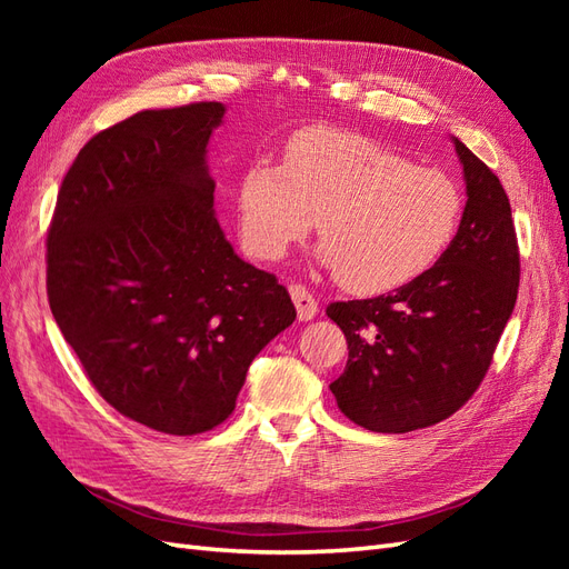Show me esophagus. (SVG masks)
<instances>
[{
    "mask_svg": "<svg viewBox=\"0 0 569 569\" xmlns=\"http://www.w3.org/2000/svg\"><path fill=\"white\" fill-rule=\"evenodd\" d=\"M289 295H291V301H295V306H297V316L301 322L316 318L318 299L311 295V291H308L303 284H291Z\"/></svg>",
    "mask_w": 569,
    "mask_h": 569,
    "instance_id": "34e87169",
    "label": "esophagus"
}]
</instances>
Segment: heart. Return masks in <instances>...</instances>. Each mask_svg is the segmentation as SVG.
<instances>
[{
	"mask_svg": "<svg viewBox=\"0 0 569 569\" xmlns=\"http://www.w3.org/2000/svg\"><path fill=\"white\" fill-rule=\"evenodd\" d=\"M237 230L249 253L280 258L318 220L320 258L353 295H382L432 270L462 226L465 194L366 134L308 128L284 161L253 159L239 176Z\"/></svg>",
	"mask_w": 569,
	"mask_h": 569,
	"instance_id": "heart-1",
	"label": "heart"
}]
</instances>
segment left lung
Listing matches in <instances>:
<instances>
[{"instance_id": "8db88e82", "label": "left lung", "mask_w": 569, "mask_h": 569, "mask_svg": "<svg viewBox=\"0 0 569 569\" xmlns=\"http://www.w3.org/2000/svg\"><path fill=\"white\" fill-rule=\"evenodd\" d=\"M468 203L441 261L387 297L327 306L349 343L330 385L339 410L370 432L403 435L472 399L518 301L520 249L501 180L456 140Z\"/></svg>"}]
</instances>
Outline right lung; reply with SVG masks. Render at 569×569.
Instances as JSON below:
<instances>
[{
  "label": "right lung",
  "instance_id": "obj_1",
  "mask_svg": "<svg viewBox=\"0 0 569 569\" xmlns=\"http://www.w3.org/2000/svg\"><path fill=\"white\" fill-rule=\"evenodd\" d=\"M226 107L147 109L97 132L47 230V299L101 399L163 435L226 422L251 360L295 322L213 216L206 144Z\"/></svg>",
  "mask_w": 569,
  "mask_h": 569
}]
</instances>
